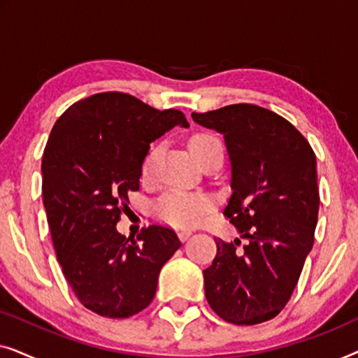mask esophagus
<instances>
[{
  "label": "esophagus",
  "instance_id": "1",
  "mask_svg": "<svg viewBox=\"0 0 358 358\" xmlns=\"http://www.w3.org/2000/svg\"><path fill=\"white\" fill-rule=\"evenodd\" d=\"M190 234H192V229H179V231H178V236H179V239H180V241H182V243L187 241Z\"/></svg>",
  "mask_w": 358,
  "mask_h": 358
}]
</instances>
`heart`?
I'll return each instance as SVG.
<instances>
[{
  "instance_id": "b5f03b06",
  "label": "heart",
  "mask_w": 358,
  "mask_h": 358,
  "mask_svg": "<svg viewBox=\"0 0 358 358\" xmlns=\"http://www.w3.org/2000/svg\"><path fill=\"white\" fill-rule=\"evenodd\" d=\"M220 141L208 134H197L190 136L189 150L192 151L194 158L202 161L205 156L212 153L215 148H220ZM159 146L153 145L146 153L141 166V176L143 179H150L153 171L156 156H158ZM213 207L212 199L205 194L185 192V190H169L164 194L155 205V212L163 222L174 224V227H194L202 222Z\"/></svg>"
}]
</instances>
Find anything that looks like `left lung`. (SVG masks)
I'll return each instance as SVG.
<instances>
[{"label":"left lung","instance_id":"8db88e82","mask_svg":"<svg viewBox=\"0 0 358 358\" xmlns=\"http://www.w3.org/2000/svg\"><path fill=\"white\" fill-rule=\"evenodd\" d=\"M192 119L223 135L231 166L223 213L246 239L239 251V238H215L217 256L203 271L205 296L222 320L259 324L285 308L315 243V151L290 122L259 106L192 112Z\"/></svg>","mask_w":358,"mask_h":358}]
</instances>
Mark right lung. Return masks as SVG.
<instances>
[{
    "mask_svg": "<svg viewBox=\"0 0 358 358\" xmlns=\"http://www.w3.org/2000/svg\"><path fill=\"white\" fill-rule=\"evenodd\" d=\"M178 125L189 127L182 112L101 92L68 107L48 136L42 195L53 248L76 298L97 315L145 310L161 267L180 248L178 234L159 224L141 229L136 241L117 231L150 143Z\"/></svg>",
    "mask_w": 358,
    "mask_h": 358,
    "instance_id": "right-lung-1",
    "label": "right lung"
}]
</instances>
